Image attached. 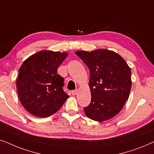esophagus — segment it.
Instances as JSON below:
<instances>
[{
    "label": "esophagus",
    "instance_id": "34e87169",
    "mask_svg": "<svg viewBox=\"0 0 154 154\" xmlns=\"http://www.w3.org/2000/svg\"><path fill=\"white\" fill-rule=\"evenodd\" d=\"M77 93H78V90L77 89H75V90H73V91H72V94L74 96L77 95Z\"/></svg>",
    "mask_w": 154,
    "mask_h": 154
}]
</instances>
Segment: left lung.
<instances>
[{
	"label": "left lung",
	"instance_id": "8db88e82",
	"mask_svg": "<svg viewBox=\"0 0 154 154\" xmlns=\"http://www.w3.org/2000/svg\"><path fill=\"white\" fill-rule=\"evenodd\" d=\"M75 54L90 71L91 100L84 108L86 116L98 122L113 118L122 110L130 95V67L120 55L106 49L77 51Z\"/></svg>",
	"mask_w": 154,
	"mask_h": 154
}]
</instances>
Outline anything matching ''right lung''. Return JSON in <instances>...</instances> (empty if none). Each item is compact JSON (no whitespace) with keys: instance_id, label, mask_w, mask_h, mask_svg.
<instances>
[{"instance_id":"obj_1","label":"right lung","mask_w":154,"mask_h":154,"mask_svg":"<svg viewBox=\"0 0 154 154\" xmlns=\"http://www.w3.org/2000/svg\"><path fill=\"white\" fill-rule=\"evenodd\" d=\"M67 52L41 51L24 61L16 85L20 101L33 116L47 118L58 111L69 98L63 89L64 79L57 69Z\"/></svg>"}]
</instances>
